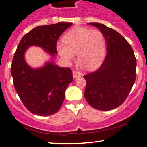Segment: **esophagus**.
I'll return each instance as SVG.
<instances>
[{
    "mask_svg": "<svg viewBox=\"0 0 147 147\" xmlns=\"http://www.w3.org/2000/svg\"><path fill=\"white\" fill-rule=\"evenodd\" d=\"M72 75H73L74 78H76V77H77L82 76V73L81 72H78V71L73 70L72 71Z\"/></svg>",
    "mask_w": 147,
    "mask_h": 147,
    "instance_id": "obj_1",
    "label": "esophagus"
}]
</instances>
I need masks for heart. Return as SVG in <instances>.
Returning a JSON list of instances; mask_svg holds the SVG:
<instances>
[{
  "instance_id": "1",
  "label": "heart",
  "mask_w": 147,
  "mask_h": 147,
  "mask_svg": "<svg viewBox=\"0 0 147 147\" xmlns=\"http://www.w3.org/2000/svg\"><path fill=\"white\" fill-rule=\"evenodd\" d=\"M63 42L56 45L59 55L70 63L77 59L88 69H94L102 64L106 54V41L102 33L98 30L77 27L63 36Z\"/></svg>"
}]
</instances>
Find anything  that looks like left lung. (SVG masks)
<instances>
[{"mask_svg": "<svg viewBox=\"0 0 147 147\" xmlns=\"http://www.w3.org/2000/svg\"><path fill=\"white\" fill-rule=\"evenodd\" d=\"M88 24L102 32L107 52L100 67L84 76V97L95 109L109 111L120 106L131 91L136 79V58L131 45L118 32L102 24Z\"/></svg>", "mask_w": 147, "mask_h": 147, "instance_id": "1", "label": "left lung"}]
</instances>
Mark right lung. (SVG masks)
I'll use <instances>...</instances> for the list:
<instances>
[{
  "mask_svg": "<svg viewBox=\"0 0 147 147\" xmlns=\"http://www.w3.org/2000/svg\"><path fill=\"white\" fill-rule=\"evenodd\" d=\"M71 25L59 22L38 26L24 35L17 46L11 65L14 86L24 105L32 114L49 116L57 112L73 77L70 67H59L53 63L34 70L26 63L24 52L29 46L36 45L54 56L58 39Z\"/></svg>",
  "mask_w": 147,
  "mask_h": 147,
  "instance_id": "right-lung-1",
  "label": "right lung"
}]
</instances>
